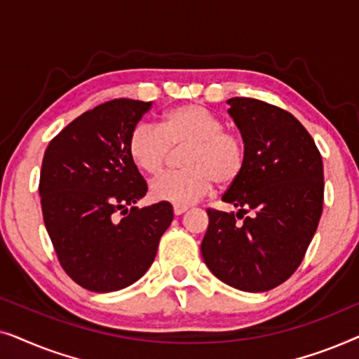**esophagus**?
<instances>
[{"instance_id":"1","label":"esophagus","mask_w":359,"mask_h":359,"mask_svg":"<svg viewBox=\"0 0 359 359\" xmlns=\"http://www.w3.org/2000/svg\"><path fill=\"white\" fill-rule=\"evenodd\" d=\"M189 208L188 205H183V204H175L173 205V212L176 214V215H181V214H184L186 210H188Z\"/></svg>"}]
</instances>
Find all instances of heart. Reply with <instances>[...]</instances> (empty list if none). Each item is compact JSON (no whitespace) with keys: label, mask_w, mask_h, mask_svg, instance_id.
Listing matches in <instances>:
<instances>
[{"label":"heart","mask_w":359,"mask_h":359,"mask_svg":"<svg viewBox=\"0 0 359 359\" xmlns=\"http://www.w3.org/2000/svg\"><path fill=\"white\" fill-rule=\"evenodd\" d=\"M181 163L186 170L168 173L151 183L156 201L191 204L212 189L214 183L230 186L247 163V142L238 129L199 104H181L163 112L158 129L139 124L127 140V151L137 168L158 176L168 165L171 149L186 147Z\"/></svg>","instance_id":"heart-1"}]
</instances>
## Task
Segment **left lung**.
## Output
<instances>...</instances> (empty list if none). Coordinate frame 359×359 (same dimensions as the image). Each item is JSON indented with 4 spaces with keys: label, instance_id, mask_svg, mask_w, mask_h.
I'll use <instances>...</instances> for the list:
<instances>
[{
    "label": "left lung",
    "instance_id": "left-lung-1",
    "mask_svg": "<svg viewBox=\"0 0 359 359\" xmlns=\"http://www.w3.org/2000/svg\"><path fill=\"white\" fill-rule=\"evenodd\" d=\"M229 104L247 142V163L222 201L238 212L208 209L201 253L220 281L264 292L292 276L318 227L322 155L291 112L253 97H232Z\"/></svg>",
    "mask_w": 359,
    "mask_h": 359
}]
</instances>
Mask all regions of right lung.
Wrapping results in <instances>:
<instances>
[{
	"label": "right lung",
	"mask_w": 359,
	"mask_h": 359,
	"mask_svg": "<svg viewBox=\"0 0 359 359\" xmlns=\"http://www.w3.org/2000/svg\"><path fill=\"white\" fill-rule=\"evenodd\" d=\"M150 107L127 97L102 102L63 127L43 154V224L63 271L88 291H119L144 276L173 220L166 201L127 209L147 193L127 140Z\"/></svg>",
	"instance_id": "obj_1"
}]
</instances>
